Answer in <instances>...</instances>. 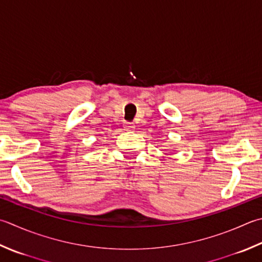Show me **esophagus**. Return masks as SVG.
Masks as SVG:
<instances>
[{"instance_id":"1","label":"esophagus","mask_w":262,"mask_h":262,"mask_svg":"<svg viewBox=\"0 0 262 262\" xmlns=\"http://www.w3.org/2000/svg\"><path fill=\"white\" fill-rule=\"evenodd\" d=\"M124 127L126 129V131H133L135 130V125H133V123L130 122H126L124 124Z\"/></svg>"}]
</instances>
